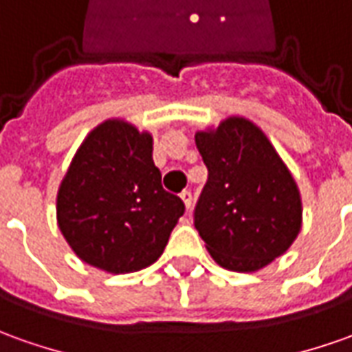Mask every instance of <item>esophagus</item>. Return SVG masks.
Returning <instances> with one entry per match:
<instances>
[{
  "label": "esophagus",
  "instance_id": "1",
  "mask_svg": "<svg viewBox=\"0 0 352 352\" xmlns=\"http://www.w3.org/2000/svg\"><path fill=\"white\" fill-rule=\"evenodd\" d=\"M181 200H183L186 212H188V210H190V206H192V195H190L188 190H183V192H181Z\"/></svg>",
  "mask_w": 352,
  "mask_h": 352
}]
</instances>
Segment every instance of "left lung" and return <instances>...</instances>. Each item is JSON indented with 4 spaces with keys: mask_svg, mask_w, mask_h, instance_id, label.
<instances>
[{
    "mask_svg": "<svg viewBox=\"0 0 352 352\" xmlns=\"http://www.w3.org/2000/svg\"><path fill=\"white\" fill-rule=\"evenodd\" d=\"M196 148L208 181L195 208V227L217 264L258 272L283 256L302 227V202L291 171L262 129L227 117L198 131Z\"/></svg>",
    "mask_w": 352,
    "mask_h": 352,
    "instance_id": "1",
    "label": "left lung"
}]
</instances>
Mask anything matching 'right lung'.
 <instances>
[{"mask_svg": "<svg viewBox=\"0 0 352 352\" xmlns=\"http://www.w3.org/2000/svg\"><path fill=\"white\" fill-rule=\"evenodd\" d=\"M185 204L164 190L152 135L107 119L78 146L57 190V226L76 256L131 274L162 256Z\"/></svg>", "mask_w": 352, "mask_h": 352, "instance_id": "1", "label": "right lung"}]
</instances>
